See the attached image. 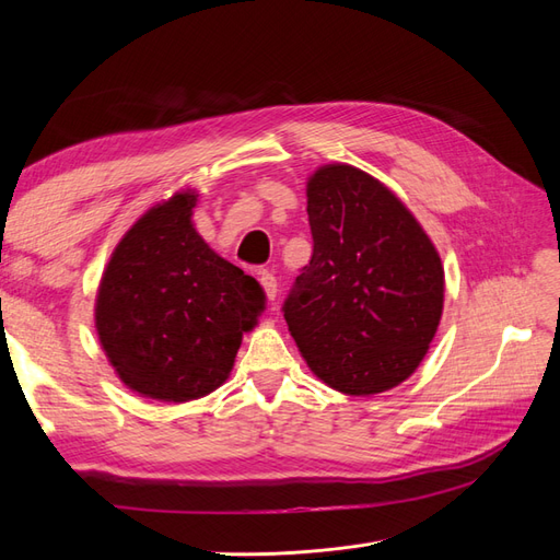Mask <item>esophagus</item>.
<instances>
[{"mask_svg": "<svg viewBox=\"0 0 560 560\" xmlns=\"http://www.w3.org/2000/svg\"><path fill=\"white\" fill-rule=\"evenodd\" d=\"M257 276H259V284H261L266 299L273 301L276 294H278V280H276V276L270 273V270H259Z\"/></svg>", "mask_w": 560, "mask_h": 560, "instance_id": "1", "label": "esophagus"}]
</instances>
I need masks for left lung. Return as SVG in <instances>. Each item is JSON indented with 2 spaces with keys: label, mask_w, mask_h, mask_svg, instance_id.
Wrapping results in <instances>:
<instances>
[{
  "label": "left lung",
  "mask_w": 560,
  "mask_h": 560,
  "mask_svg": "<svg viewBox=\"0 0 560 560\" xmlns=\"http://www.w3.org/2000/svg\"><path fill=\"white\" fill-rule=\"evenodd\" d=\"M313 257L284 301L301 358L352 397L393 389L425 360L444 313V266L383 182L348 163L308 177Z\"/></svg>",
  "instance_id": "obj_1"
}]
</instances>
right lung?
<instances>
[{
	"mask_svg": "<svg viewBox=\"0 0 560 560\" xmlns=\"http://www.w3.org/2000/svg\"><path fill=\"white\" fill-rule=\"evenodd\" d=\"M196 189H182L135 222L105 266L95 331L121 383L149 399H200L231 376L264 290L194 229Z\"/></svg>",
	"mask_w": 560,
	"mask_h": 560,
	"instance_id": "add662e5",
	"label": "right lung"
}]
</instances>
